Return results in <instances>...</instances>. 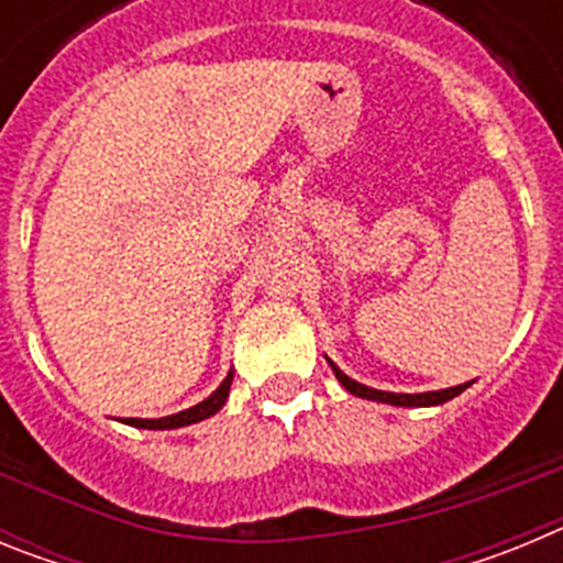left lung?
Instances as JSON below:
<instances>
[{"label": "left lung", "instance_id": "8db88e82", "mask_svg": "<svg viewBox=\"0 0 563 563\" xmlns=\"http://www.w3.org/2000/svg\"><path fill=\"white\" fill-rule=\"evenodd\" d=\"M332 372H335L338 383H341L343 389L350 391L355 397H366V400H377V402H389V406H440V402L454 400L456 395L471 386V383H460V386H451V389H440V391H420V395H395V391H380V389H369V386H363V383L352 380L350 375H343L338 369L335 363L330 361Z\"/></svg>", "mask_w": 563, "mask_h": 563}]
</instances>
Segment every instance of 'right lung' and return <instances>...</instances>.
Wrapping results in <instances>:
<instances>
[{"label": "right lung", "mask_w": 563, "mask_h": 563, "mask_svg": "<svg viewBox=\"0 0 563 563\" xmlns=\"http://www.w3.org/2000/svg\"><path fill=\"white\" fill-rule=\"evenodd\" d=\"M231 383H233V372H228L225 380L220 383V389L213 391L211 397H206L202 402L191 406L186 411H177V415H168V417H157V420H141V417H126V426H134V429H152V431H163V429H183V426H191V422H200L206 417L217 415V411L225 406L228 400V391H231Z\"/></svg>", "instance_id": "right-lung-1"}]
</instances>
